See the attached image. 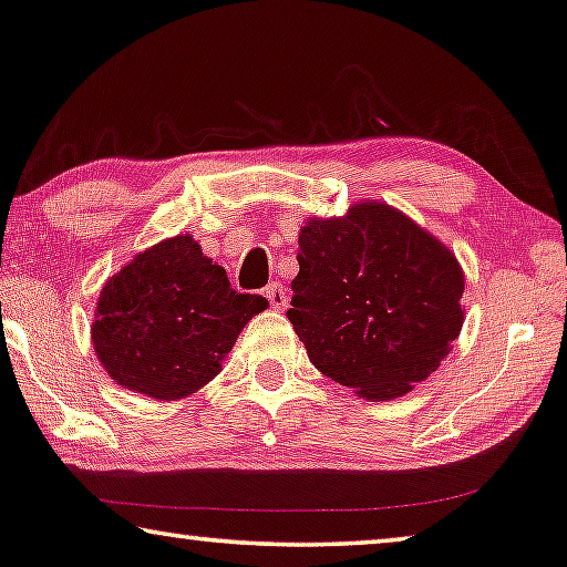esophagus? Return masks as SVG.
Listing matches in <instances>:
<instances>
[{
	"instance_id": "esophagus-1",
	"label": "esophagus",
	"mask_w": 567,
	"mask_h": 567,
	"mask_svg": "<svg viewBox=\"0 0 567 567\" xmlns=\"http://www.w3.org/2000/svg\"><path fill=\"white\" fill-rule=\"evenodd\" d=\"M265 298L269 300V306H272L275 310H285V308H287V295H285V290H282V285H280V282L267 285Z\"/></svg>"
}]
</instances>
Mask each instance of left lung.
I'll return each instance as SVG.
<instances>
[{
	"label": "left lung",
	"instance_id": "obj_1",
	"mask_svg": "<svg viewBox=\"0 0 567 567\" xmlns=\"http://www.w3.org/2000/svg\"><path fill=\"white\" fill-rule=\"evenodd\" d=\"M287 318L320 374L371 402L408 394L441 367L463 326L451 249L386 203L300 229Z\"/></svg>",
	"mask_w": 567,
	"mask_h": 567
}]
</instances>
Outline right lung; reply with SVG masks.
Returning <instances> with one entry per match:
<instances>
[{
    "mask_svg": "<svg viewBox=\"0 0 567 567\" xmlns=\"http://www.w3.org/2000/svg\"><path fill=\"white\" fill-rule=\"evenodd\" d=\"M269 306L236 292L190 234L140 251L109 277L91 326L94 351L124 390L183 400L208 384L241 328Z\"/></svg>",
    "mask_w": 567,
    "mask_h": 567,
    "instance_id": "1",
    "label": "right lung"
}]
</instances>
